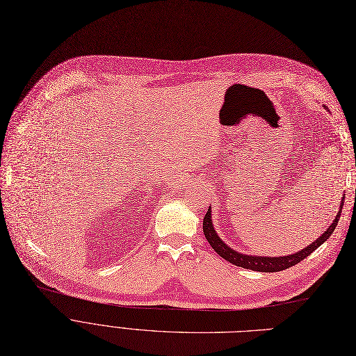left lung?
I'll return each instance as SVG.
<instances>
[{
  "mask_svg": "<svg viewBox=\"0 0 356 356\" xmlns=\"http://www.w3.org/2000/svg\"><path fill=\"white\" fill-rule=\"evenodd\" d=\"M343 200L341 201L339 206V211H337L333 223L327 227V230H325V233L318 236V238L312 242L307 248H304L296 253H291V255L286 257H257V255H246V253L238 252L232 249L229 245H226L223 242V239H220V236L217 234V232L214 230V225L211 220V209L209 207L207 214L204 216V220H202V232H204L206 239L209 241V243L211 245V248L216 250L217 255L222 257L223 259H226L227 262L236 265V266H242L246 269H252V270H258V273H278V270L286 269L290 266H294L296 264L301 262L302 259H306L309 255L320 246L323 245L329 236L333 233V230L336 229L337 223H339V217L342 213V207H343Z\"/></svg>",
  "mask_w": 356,
  "mask_h": 356,
  "instance_id": "obj_1",
  "label": "left lung"
}]
</instances>
